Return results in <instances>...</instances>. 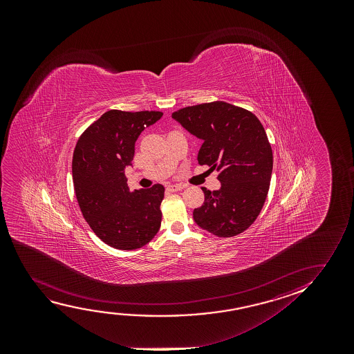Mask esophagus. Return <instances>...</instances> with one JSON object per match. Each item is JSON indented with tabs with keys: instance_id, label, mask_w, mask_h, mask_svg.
<instances>
[{
	"instance_id": "esophagus-1",
	"label": "esophagus",
	"mask_w": 354,
	"mask_h": 354,
	"mask_svg": "<svg viewBox=\"0 0 354 354\" xmlns=\"http://www.w3.org/2000/svg\"><path fill=\"white\" fill-rule=\"evenodd\" d=\"M184 189V186L183 185H169L167 189L170 191V192H178V191H181V189Z\"/></svg>"
}]
</instances>
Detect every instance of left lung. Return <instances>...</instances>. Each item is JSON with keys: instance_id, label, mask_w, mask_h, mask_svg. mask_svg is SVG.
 <instances>
[{"instance_id": "left-lung-1", "label": "left lung", "mask_w": 354, "mask_h": 354, "mask_svg": "<svg viewBox=\"0 0 354 354\" xmlns=\"http://www.w3.org/2000/svg\"><path fill=\"white\" fill-rule=\"evenodd\" d=\"M171 117L203 144L198 163L218 171L221 187H202L204 203L194 210L199 227L218 237L244 232L266 201L273 153L265 128L254 113L225 102L184 107Z\"/></svg>"}]
</instances>
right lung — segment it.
Returning <instances> with one entry per match:
<instances>
[{
	"mask_svg": "<svg viewBox=\"0 0 354 354\" xmlns=\"http://www.w3.org/2000/svg\"><path fill=\"white\" fill-rule=\"evenodd\" d=\"M162 116L110 110L83 131L73 151V187L83 218L102 242L120 250L144 247L160 227L165 187L131 192L124 170L141 131Z\"/></svg>",
	"mask_w": 354,
	"mask_h": 354,
	"instance_id": "right-lung-1",
	"label": "right lung"
}]
</instances>
